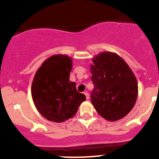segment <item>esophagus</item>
Listing matches in <instances>:
<instances>
[{"mask_svg":"<svg viewBox=\"0 0 159 159\" xmlns=\"http://www.w3.org/2000/svg\"><path fill=\"white\" fill-rule=\"evenodd\" d=\"M84 95H85L86 99H87V100H89V93H88V92H84Z\"/></svg>","mask_w":159,"mask_h":159,"instance_id":"esophagus-1","label":"esophagus"}]
</instances>
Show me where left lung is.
Returning a JSON list of instances; mask_svg holds the SVG:
<instances>
[{
	"instance_id": "left-lung-1",
	"label": "left lung",
	"mask_w": 159,
	"mask_h": 159,
	"mask_svg": "<svg viewBox=\"0 0 159 159\" xmlns=\"http://www.w3.org/2000/svg\"><path fill=\"white\" fill-rule=\"evenodd\" d=\"M91 65L94 89L91 103L108 121L124 118L133 108L138 96V82L128 64L115 53L101 52Z\"/></svg>"
}]
</instances>
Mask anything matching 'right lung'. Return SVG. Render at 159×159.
<instances>
[{"label": "right lung", "mask_w": 159, "mask_h": 159, "mask_svg": "<svg viewBox=\"0 0 159 159\" xmlns=\"http://www.w3.org/2000/svg\"><path fill=\"white\" fill-rule=\"evenodd\" d=\"M72 60L69 56L55 54L44 61L34 77L31 96L35 107L49 121L63 122L72 118L85 95L78 92L69 80Z\"/></svg>", "instance_id": "obj_1"}]
</instances>
